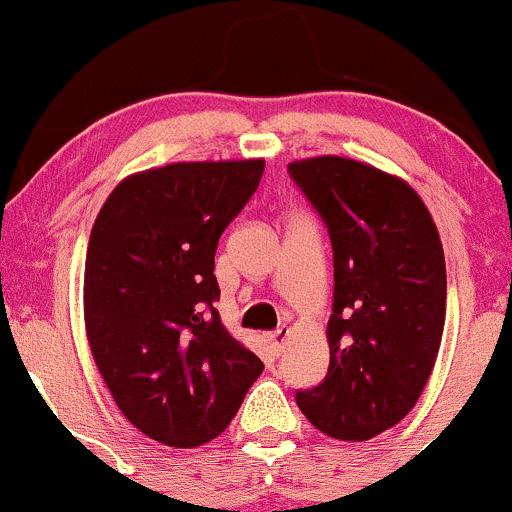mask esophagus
Returning <instances> with one entry per match:
<instances>
[{
	"label": "esophagus",
	"mask_w": 512,
	"mask_h": 512,
	"mask_svg": "<svg viewBox=\"0 0 512 512\" xmlns=\"http://www.w3.org/2000/svg\"><path fill=\"white\" fill-rule=\"evenodd\" d=\"M266 339H268V344H271L273 354H280V351H283L285 339H288V327H278V329H273V332H268V334H266Z\"/></svg>",
	"instance_id": "esophagus-1"
}]
</instances>
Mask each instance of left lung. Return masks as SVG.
<instances>
[{"instance_id": "8db88e82", "label": "left lung", "mask_w": 512, "mask_h": 512, "mask_svg": "<svg viewBox=\"0 0 512 512\" xmlns=\"http://www.w3.org/2000/svg\"><path fill=\"white\" fill-rule=\"evenodd\" d=\"M288 173L334 251L327 376L295 400L320 432L364 442L415 408L437 361L447 312L442 241L420 195L368 163L317 156Z\"/></svg>"}]
</instances>
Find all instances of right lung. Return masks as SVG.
<instances>
[{
  "instance_id": "1",
  "label": "right lung",
  "mask_w": 512,
  "mask_h": 512,
  "mask_svg": "<svg viewBox=\"0 0 512 512\" xmlns=\"http://www.w3.org/2000/svg\"><path fill=\"white\" fill-rule=\"evenodd\" d=\"M261 158L170 163L124 178L92 227L85 329L126 420L190 449L227 430L261 376L224 329L214 251L258 183Z\"/></svg>"
}]
</instances>
